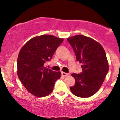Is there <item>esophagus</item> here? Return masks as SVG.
<instances>
[{"instance_id": "esophagus-1", "label": "esophagus", "mask_w": 120, "mask_h": 120, "mask_svg": "<svg viewBox=\"0 0 120 120\" xmlns=\"http://www.w3.org/2000/svg\"><path fill=\"white\" fill-rule=\"evenodd\" d=\"M61 75L64 77H67L68 75H69V74L68 73H65V72H61Z\"/></svg>"}]
</instances>
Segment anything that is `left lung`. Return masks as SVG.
Segmentation results:
<instances>
[{
    "mask_svg": "<svg viewBox=\"0 0 120 120\" xmlns=\"http://www.w3.org/2000/svg\"><path fill=\"white\" fill-rule=\"evenodd\" d=\"M67 41L73 49L76 60L83 64L82 72L71 74L75 82L70 89L78 97H90L99 90L108 73L105 51L98 42L83 35L71 37Z\"/></svg>",
    "mask_w": 120,
    "mask_h": 120,
    "instance_id": "left-lung-1",
    "label": "left lung"
}]
</instances>
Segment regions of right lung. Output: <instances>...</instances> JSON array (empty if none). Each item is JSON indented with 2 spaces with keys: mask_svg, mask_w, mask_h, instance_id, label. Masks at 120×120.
<instances>
[{
  "mask_svg": "<svg viewBox=\"0 0 120 120\" xmlns=\"http://www.w3.org/2000/svg\"><path fill=\"white\" fill-rule=\"evenodd\" d=\"M63 39L43 35L30 39L22 47L17 58V75L26 89L37 97L52 93L55 82L61 77L60 71L45 67Z\"/></svg>",
  "mask_w": 120,
  "mask_h": 120,
  "instance_id": "add662e5",
  "label": "right lung"
}]
</instances>
